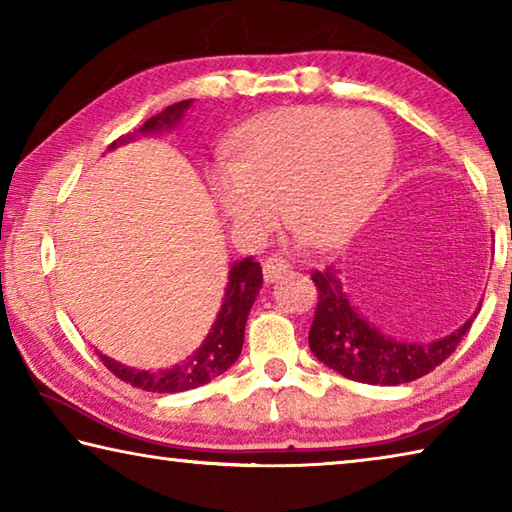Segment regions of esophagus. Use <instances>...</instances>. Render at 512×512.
<instances>
[{
  "label": "esophagus",
  "instance_id": "34e87169",
  "mask_svg": "<svg viewBox=\"0 0 512 512\" xmlns=\"http://www.w3.org/2000/svg\"><path fill=\"white\" fill-rule=\"evenodd\" d=\"M287 271H289V264L284 262L282 257H277V255L266 257L264 264H262V273H264V280L266 282H275L277 277H280L282 273H287Z\"/></svg>",
  "mask_w": 512,
  "mask_h": 512
}]
</instances>
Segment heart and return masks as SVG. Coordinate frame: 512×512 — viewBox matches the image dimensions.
Segmentation results:
<instances>
[{
	"label": "heart",
	"instance_id": "b5f03b06",
	"mask_svg": "<svg viewBox=\"0 0 512 512\" xmlns=\"http://www.w3.org/2000/svg\"><path fill=\"white\" fill-rule=\"evenodd\" d=\"M391 158V128L375 112L282 108L246 128L235 167L214 171L212 194L244 244L271 235L284 205L293 228L329 248L375 210Z\"/></svg>",
	"mask_w": 512,
	"mask_h": 512
}]
</instances>
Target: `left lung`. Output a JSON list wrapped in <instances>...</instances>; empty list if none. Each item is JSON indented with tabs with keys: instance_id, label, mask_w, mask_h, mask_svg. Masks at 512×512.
<instances>
[{
	"instance_id": "obj_1",
	"label": "left lung",
	"mask_w": 512,
	"mask_h": 512,
	"mask_svg": "<svg viewBox=\"0 0 512 512\" xmlns=\"http://www.w3.org/2000/svg\"><path fill=\"white\" fill-rule=\"evenodd\" d=\"M311 280L318 289V305L309 329V348L327 368L363 384L397 386L427 375L456 350L476 318L474 311L443 339L402 341L381 332L352 305L339 266L316 271Z\"/></svg>"
}]
</instances>
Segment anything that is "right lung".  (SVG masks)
I'll list each match as a JSON object with an SVG mask.
<instances>
[{
  "label": "right lung",
  "instance_id": "obj_1",
  "mask_svg": "<svg viewBox=\"0 0 512 512\" xmlns=\"http://www.w3.org/2000/svg\"><path fill=\"white\" fill-rule=\"evenodd\" d=\"M192 103L194 99H187L164 108L160 115H155L146 121V124H142L140 131L135 135H126L121 137V140L112 142L110 149H115L119 144L133 142L137 137L173 131V128L180 126V121H183L185 112L192 108ZM259 289H262V266H259L253 257L232 262L221 309L214 318L210 332H207L205 341L198 345L194 354H189L183 363H176V366L164 368V370H140V368L124 366V363L110 359L101 352L97 354L101 357V361L106 363V368L112 372V375L124 379L126 384L142 388V391H151V393L192 391V388L203 386L214 377L223 375V372L239 359L241 345H244L246 320Z\"/></svg>",
  "mask_w": 512,
  "mask_h": 512
}]
</instances>
